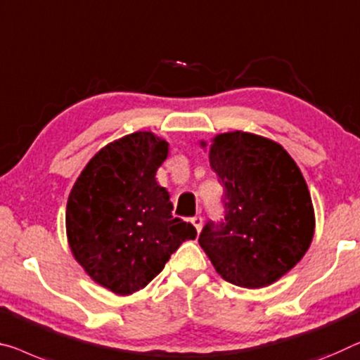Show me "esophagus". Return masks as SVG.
<instances>
[{"label":"esophagus","mask_w":360,"mask_h":360,"mask_svg":"<svg viewBox=\"0 0 360 360\" xmlns=\"http://www.w3.org/2000/svg\"><path fill=\"white\" fill-rule=\"evenodd\" d=\"M191 224L195 225V229H196V231L199 233V231H201V226H202V217H201V215H195V217L191 219Z\"/></svg>","instance_id":"obj_1"}]
</instances>
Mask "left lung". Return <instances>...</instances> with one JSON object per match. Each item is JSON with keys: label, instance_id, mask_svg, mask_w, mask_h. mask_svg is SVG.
Masks as SVG:
<instances>
[{"label": "left lung", "instance_id": "1", "mask_svg": "<svg viewBox=\"0 0 360 360\" xmlns=\"http://www.w3.org/2000/svg\"><path fill=\"white\" fill-rule=\"evenodd\" d=\"M209 162L224 185L225 219L204 225L199 245L229 283L272 285L301 261L314 236L300 167L276 141L240 130L214 136Z\"/></svg>", "mask_w": 360, "mask_h": 360}]
</instances>
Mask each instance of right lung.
<instances>
[{
    "label": "right lung",
    "mask_w": 360,
    "mask_h": 360,
    "mask_svg": "<svg viewBox=\"0 0 360 360\" xmlns=\"http://www.w3.org/2000/svg\"><path fill=\"white\" fill-rule=\"evenodd\" d=\"M169 143L135 131L104 146L72 188L65 209L70 251L85 272L115 295L145 288L196 229L172 215L156 172Z\"/></svg>",
    "instance_id": "add662e5"
}]
</instances>
